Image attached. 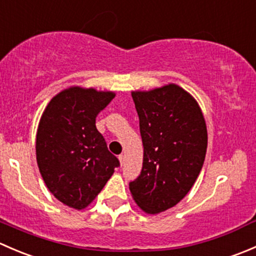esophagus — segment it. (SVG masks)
<instances>
[{
	"mask_svg": "<svg viewBox=\"0 0 256 256\" xmlns=\"http://www.w3.org/2000/svg\"><path fill=\"white\" fill-rule=\"evenodd\" d=\"M118 161H120L121 166H124V164H125V161H126L125 154H120V156H118Z\"/></svg>",
	"mask_w": 256,
	"mask_h": 256,
	"instance_id": "obj_1",
	"label": "esophagus"
}]
</instances>
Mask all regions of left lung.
<instances>
[{"label":"left lung","mask_w":256,"mask_h":256,"mask_svg":"<svg viewBox=\"0 0 256 256\" xmlns=\"http://www.w3.org/2000/svg\"><path fill=\"white\" fill-rule=\"evenodd\" d=\"M131 95L144 162L140 176L128 186L138 207L157 214L174 207L194 184L207 152V126L194 98L176 84Z\"/></svg>","instance_id":"obj_1"}]
</instances>
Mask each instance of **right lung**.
I'll return each instance as SVG.
<instances>
[{
	"label": "right lung",
	"instance_id": "obj_1",
	"mask_svg": "<svg viewBox=\"0 0 256 256\" xmlns=\"http://www.w3.org/2000/svg\"><path fill=\"white\" fill-rule=\"evenodd\" d=\"M114 96L112 92L72 86L56 94L42 114L37 164L52 194L68 207H88L120 166L95 126Z\"/></svg>",
	"mask_w": 256,
	"mask_h": 256
}]
</instances>
